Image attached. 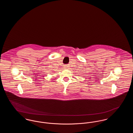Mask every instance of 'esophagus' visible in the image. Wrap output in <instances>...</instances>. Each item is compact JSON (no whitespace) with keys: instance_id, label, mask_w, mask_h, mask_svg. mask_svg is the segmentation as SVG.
Returning a JSON list of instances; mask_svg holds the SVG:
<instances>
[{"instance_id":"esophagus-1","label":"esophagus","mask_w":133,"mask_h":133,"mask_svg":"<svg viewBox=\"0 0 133 133\" xmlns=\"http://www.w3.org/2000/svg\"><path fill=\"white\" fill-rule=\"evenodd\" d=\"M64 67H65V68H68V66H65Z\"/></svg>"}]
</instances>
